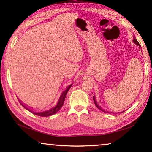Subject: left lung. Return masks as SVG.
<instances>
[{
    "label": "left lung",
    "instance_id": "left-lung-1",
    "mask_svg": "<svg viewBox=\"0 0 152 152\" xmlns=\"http://www.w3.org/2000/svg\"><path fill=\"white\" fill-rule=\"evenodd\" d=\"M132 41H133V42L134 43V44L135 45H139L140 46V45H139V43L138 42V41H137V39H136V38H135V37H133V40H132ZM93 101H94V102H95V105H96V107H97L98 109H99L100 110H102V112H106V113H112V112H105V110H103L102 107H101L99 105H98V103H97V102H96V99H95V97H93ZM122 112H121L120 113H122Z\"/></svg>",
    "mask_w": 152,
    "mask_h": 152
}]
</instances>
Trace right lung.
<instances>
[{
	"label": "right lung",
	"instance_id": "right-lung-1",
	"mask_svg": "<svg viewBox=\"0 0 152 152\" xmlns=\"http://www.w3.org/2000/svg\"><path fill=\"white\" fill-rule=\"evenodd\" d=\"M72 85V84H71L70 85H69L67 86V88L65 90L63 93H61V96H60L59 97V99L58 101V102H57V105H55L54 107L53 108H50V109L48 110H46V111H41V112H35V111H34L32 110H31L30 108H29L28 107L26 106L25 105L23 104V103L21 102V101H19L20 103V104L22 105V106L26 108V110H28L29 112H32V114H35V115H39V116H42V117H47V116H49V115H52L55 114H56V113L58 112V111L61 109V107H62V105H64V102L65 101V98H66V94L67 93V91H69V89L71 88V86Z\"/></svg>",
	"mask_w": 152,
	"mask_h": 152
}]
</instances>
